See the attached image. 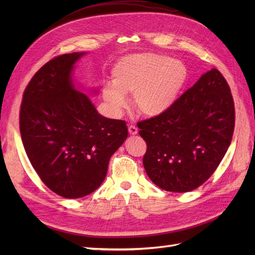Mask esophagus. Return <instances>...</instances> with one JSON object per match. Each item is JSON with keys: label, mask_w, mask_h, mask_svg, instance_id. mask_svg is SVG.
Wrapping results in <instances>:
<instances>
[{"label": "esophagus", "mask_w": 255, "mask_h": 255, "mask_svg": "<svg viewBox=\"0 0 255 255\" xmlns=\"http://www.w3.org/2000/svg\"><path fill=\"white\" fill-rule=\"evenodd\" d=\"M128 133H129V135H136L138 133V128L135 126H129L128 127Z\"/></svg>", "instance_id": "esophagus-1"}]
</instances>
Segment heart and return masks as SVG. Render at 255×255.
I'll return each mask as SVG.
<instances>
[{"label": "heart", "instance_id": "1", "mask_svg": "<svg viewBox=\"0 0 255 255\" xmlns=\"http://www.w3.org/2000/svg\"><path fill=\"white\" fill-rule=\"evenodd\" d=\"M189 76V69L181 59L153 52L130 54L113 67V84L104 85L102 97L114 115L126 107V95H133L138 112L146 117H157L179 101Z\"/></svg>", "mask_w": 255, "mask_h": 255}]
</instances>
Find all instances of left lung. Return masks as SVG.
Instances as JSON below:
<instances>
[{
  "label": "left lung",
  "mask_w": 255,
  "mask_h": 255,
  "mask_svg": "<svg viewBox=\"0 0 255 255\" xmlns=\"http://www.w3.org/2000/svg\"><path fill=\"white\" fill-rule=\"evenodd\" d=\"M234 102L217 69L204 73L171 110L138 123L146 142L143 167L161 189L187 192L219 166L232 140Z\"/></svg>",
  "instance_id": "obj_1"
}]
</instances>
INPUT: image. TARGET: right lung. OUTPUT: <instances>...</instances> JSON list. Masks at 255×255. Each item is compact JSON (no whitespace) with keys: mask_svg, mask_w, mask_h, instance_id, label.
I'll return each mask as SVG.
<instances>
[{"mask_svg":"<svg viewBox=\"0 0 255 255\" xmlns=\"http://www.w3.org/2000/svg\"><path fill=\"white\" fill-rule=\"evenodd\" d=\"M86 54H64L42 66L25 88L20 110L30 164L52 191L68 199L87 196L103 183L112 155L128 133L125 121L100 115L73 80L75 64Z\"/></svg>","mask_w":255,"mask_h":255,"instance_id":"add662e5","label":"right lung"}]
</instances>
